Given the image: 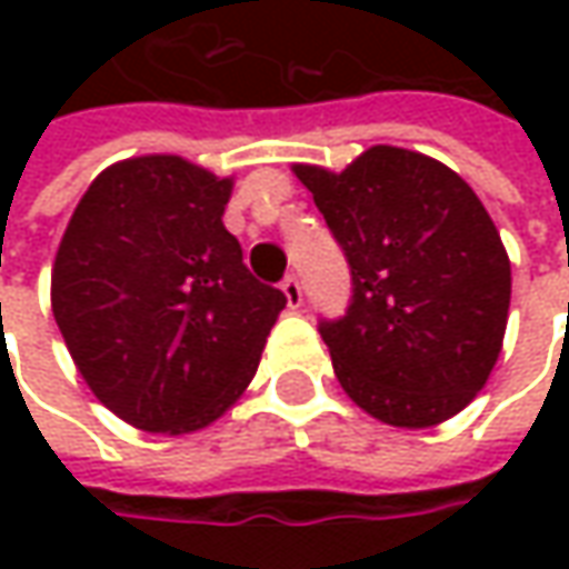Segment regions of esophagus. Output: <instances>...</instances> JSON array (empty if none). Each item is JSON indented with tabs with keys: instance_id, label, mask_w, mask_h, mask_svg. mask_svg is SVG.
I'll use <instances>...</instances> for the list:
<instances>
[{
	"instance_id": "1",
	"label": "esophagus",
	"mask_w": 569,
	"mask_h": 569,
	"mask_svg": "<svg viewBox=\"0 0 569 569\" xmlns=\"http://www.w3.org/2000/svg\"><path fill=\"white\" fill-rule=\"evenodd\" d=\"M281 291L288 297V307H291V310H297V307L303 303V288H300V281H297L295 274H288V278L281 281Z\"/></svg>"
}]
</instances>
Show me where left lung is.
Masks as SVG:
<instances>
[{"label": "left lung", "mask_w": 569, "mask_h": 569, "mask_svg": "<svg viewBox=\"0 0 569 569\" xmlns=\"http://www.w3.org/2000/svg\"><path fill=\"white\" fill-rule=\"evenodd\" d=\"M351 266L348 317L322 322L341 389L425 430L485 389L510 317V256L475 189L437 158L373 144L345 170L295 164Z\"/></svg>", "instance_id": "obj_1"}]
</instances>
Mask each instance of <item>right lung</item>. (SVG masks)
Segmentation results:
<instances>
[{
	"mask_svg": "<svg viewBox=\"0 0 569 569\" xmlns=\"http://www.w3.org/2000/svg\"><path fill=\"white\" fill-rule=\"evenodd\" d=\"M233 177L180 154L100 170L59 240L50 303L81 380L144 433H196L256 377L284 310L224 228Z\"/></svg>",
	"mask_w": 569,
	"mask_h": 569,
	"instance_id": "1",
	"label": "right lung"
}]
</instances>
